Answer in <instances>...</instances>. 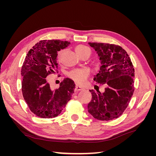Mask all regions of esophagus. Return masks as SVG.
I'll list each match as a JSON object with an SVG mask.
<instances>
[{"label": "esophagus", "mask_w": 156, "mask_h": 156, "mask_svg": "<svg viewBox=\"0 0 156 156\" xmlns=\"http://www.w3.org/2000/svg\"><path fill=\"white\" fill-rule=\"evenodd\" d=\"M75 91H81V90H83V88H82L81 87H79V86H75Z\"/></svg>", "instance_id": "obj_1"}]
</instances>
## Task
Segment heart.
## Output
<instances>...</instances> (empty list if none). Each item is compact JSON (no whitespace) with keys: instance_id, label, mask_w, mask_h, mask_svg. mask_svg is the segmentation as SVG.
Masks as SVG:
<instances>
[{"instance_id":"b5f03b06","label":"heart","mask_w":156,"mask_h":156,"mask_svg":"<svg viewBox=\"0 0 156 156\" xmlns=\"http://www.w3.org/2000/svg\"><path fill=\"white\" fill-rule=\"evenodd\" d=\"M76 52L79 56H81L85 53H90V49L88 47L84 45H79L75 48ZM64 53L63 50H60L57 55V60L60 62L62 58V55ZM94 66L98 68L99 66L98 63L94 64ZM89 72L87 69H75L70 72L68 73V76L69 78L73 79V81L77 84H82L88 77Z\"/></svg>"}]
</instances>
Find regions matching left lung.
<instances>
[{
	"mask_svg": "<svg viewBox=\"0 0 156 156\" xmlns=\"http://www.w3.org/2000/svg\"><path fill=\"white\" fill-rule=\"evenodd\" d=\"M98 55L100 69L94 81L105 84V92L92 90L88 111L99 120H111L122 115L134 92L135 71L127 52L119 45L88 43Z\"/></svg>",
	"mask_w": 156,
	"mask_h": 156,
	"instance_id": "left-lung-1",
	"label": "left lung"
}]
</instances>
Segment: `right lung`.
<instances>
[{
	"mask_svg": "<svg viewBox=\"0 0 156 156\" xmlns=\"http://www.w3.org/2000/svg\"><path fill=\"white\" fill-rule=\"evenodd\" d=\"M70 44L58 40H42L27 53L21 68L22 93L30 110L43 119L56 117L63 111L74 93L75 84L64 79L58 89L52 90L47 79L58 69L57 52Z\"/></svg>",
	"mask_w": 156,
	"mask_h": 156,
	"instance_id": "obj_1",
	"label": "right lung"
}]
</instances>
